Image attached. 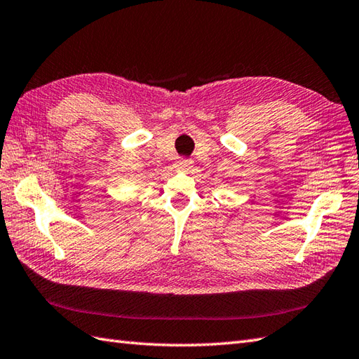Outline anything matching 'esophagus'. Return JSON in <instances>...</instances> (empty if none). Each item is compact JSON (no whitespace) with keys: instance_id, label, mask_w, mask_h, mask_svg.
Here are the masks:
<instances>
[{"instance_id":"esophagus-1","label":"esophagus","mask_w":359,"mask_h":359,"mask_svg":"<svg viewBox=\"0 0 359 359\" xmlns=\"http://www.w3.org/2000/svg\"><path fill=\"white\" fill-rule=\"evenodd\" d=\"M190 164H192V159H189V158H181L180 161L177 163V169H184V167H189Z\"/></svg>"}]
</instances>
